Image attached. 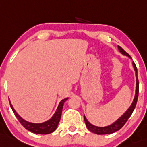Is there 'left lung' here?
Returning <instances> with one entry per match:
<instances>
[{
    "label": "left lung",
    "instance_id": "1",
    "mask_svg": "<svg viewBox=\"0 0 147 147\" xmlns=\"http://www.w3.org/2000/svg\"><path fill=\"white\" fill-rule=\"evenodd\" d=\"M118 50L120 51V52L123 55H126V56H128L129 58H131L130 55H129L127 53H126L120 46H118ZM132 65H133L134 69L135 70V75H136V91H135V98H134L133 101H132V105L130 106V107L127 110V111L120 117V118H118L115 123H113V124L110 125L109 126L106 127H97L95 125H93L91 124L87 120H86V117L84 115V122H85V124L87 129H89L90 132H93V133L97 134V135H106V134H112L113 132H116V131L119 130L120 129H121L124 125L125 124L126 122L127 121V120L129 119L130 115H132V112L135 110L136 104H137V98H138V94H139V81L138 78H137V67L135 65V63L134 62H132Z\"/></svg>",
    "mask_w": 147,
    "mask_h": 147
}]
</instances>
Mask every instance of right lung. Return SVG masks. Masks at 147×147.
<instances>
[{"label":"right lung","mask_w":147,"mask_h":147,"mask_svg":"<svg viewBox=\"0 0 147 147\" xmlns=\"http://www.w3.org/2000/svg\"><path fill=\"white\" fill-rule=\"evenodd\" d=\"M67 99H68V98H64V99L62 100V101L60 102L59 105H58V108H57V110L55 111V113H54V115L52 116V118H51L50 120H47V121L42 123H32L26 121L25 120L22 118L17 113L16 111H15V109L12 107L10 100H9V101H10V107H11L14 114H15V115L16 116V118H18V120H19L20 123L22 125V126L24 127L25 129H27V130L30 131V132L35 134L46 135V134L51 133V132H54V131L56 129L61 118L63 104H64L65 102L67 101Z\"/></svg>","instance_id":"1"}]
</instances>
